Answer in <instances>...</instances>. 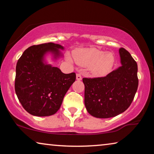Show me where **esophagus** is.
I'll use <instances>...</instances> for the list:
<instances>
[{
  "label": "esophagus",
  "instance_id": "34e87169",
  "mask_svg": "<svg viewBox=\"0 0 154 154\" xmlns=\"http://www.w3.org/2000/svg\"><path fill=\"white\" fill-rule=\"evenodd\" d=\"M76 79H77V80H79V81L82 79V75H81V74H79V73L77 74V75H76Z\"/></svg>",
  "mask_w": 154,
  "mask_h": 154
}]
</instances>
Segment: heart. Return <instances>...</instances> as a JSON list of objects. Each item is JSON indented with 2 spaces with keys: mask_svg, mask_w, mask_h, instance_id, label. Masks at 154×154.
<instances>
[{
  "mask_svg": "<svg viewBox=\"0 0 154 154\" xmlns=\"http://www.w3.org/2000/svg\"><path fill=\"white\" fill-rule=\"evenodd\" d=\"M73 58L77 64L82 66H90L91 71L96 75L107 72L114 63L115 58L111 52H105L96 48H85L75 51ZM68 60L71 59L68 57Z\"/></svg>",
  "mask_w": 154,
  "mask_h": 154,
  "instance_id": "obj_1",
  "label": "heart"
}]
</instances>
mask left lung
Wrapping results in <instances>:
<instances>
[{"label":"left lung","instance_id":"obj_1","mask_svg":"<svg viewBox=\"0 0 154 154\" xmlns=\"http://www.w3.org/2000/svg\"><path fill=\"white\" fill-rule=\"evenodd\" d=\"M119 52L122 65L118 69L105 77L83 78L85 106L95 118H113L123 113L131 105L137 92V62L124 48H121Z\"/></svg>","mask_w":154,"mask_h":154}]
</instances>
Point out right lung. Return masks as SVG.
I'll use <instances>...</instances> for the list:
<instances>
[{
  "mask_svg": "<svg viewBox=\"0 0 154 154\" xmlns=\"http://www.w3.org/2000/svg\"><path fill=\"white\" fill-rule=\"evenodd\" d=\"M59 49L64 48L54 43L30 46L17 62L15 93L24 109L32 116L55 114L76 79L75 72L64 74L58 67L45 62L44 56L49 52L55 59L62 56Z\"/></svg>",
  "mask_w": 154,
  "mask_h": 154,
  "instance_id": "right-lung-1",
  "label": "right lung"
}]
</instances>
